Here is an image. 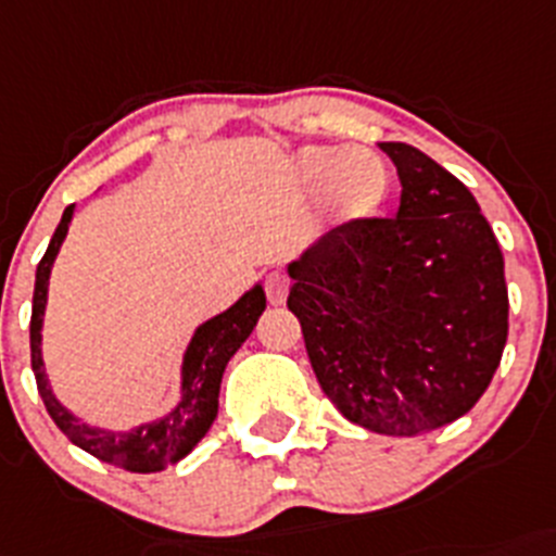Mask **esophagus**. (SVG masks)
<instances>
[{"mask_svg":"<svg viewBox=\"0 0 556 556\" xmlns=\"http://www.w3.org/2000/svg\"><path fill=\"white\" fill-rule=\"evenodd\" d=\"M263 288H266L268 304L279 307V304H285V299H288L290 282H288V277H285L282 271H271L266 277V282H263Z\"/></svg>","mask_w":556,"mask_h":556,"instance_id":"obj_1","label":"esophagus"}]
</instances>
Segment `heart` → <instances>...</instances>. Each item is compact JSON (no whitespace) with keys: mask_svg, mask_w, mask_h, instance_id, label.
I'll use <instances>...</instances> for the list:
<instances>
[{"mask_svg":"<svg viewBox=\"0 0 556 556\" xmlns=\"http://www.w3.org/2000/svg\"><path fill=\"white\" fill-rule=\"evenodd\" d=\"M299 175L307 186L329 184V202L342 219L370 216L387 191L383 161L370 150L309 148L299 155Z\"/></svg>","mask_w":556,"mask_h":556,"instance_id":"b5f03b06","label":"heart"}]
</instances>
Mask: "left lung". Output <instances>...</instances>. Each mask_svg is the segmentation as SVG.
Wrapping results in <instances>:
<instances>
[{"label": "left lung", "instance_id": "left-lung-1", "mask_svg": "<svg viewBox=\"0 0 556 556\" xmlns=\"http://www.w3.org/2000/svg\"><path fill=\"white\" fill-rule=\"evenodd\" d=\"M381 150L401 175V211L337 227L293 263L288 309L342 417L419 435L464 417L500 367L505 257L455 175L412 144Z\"/></svg>", "mask_w": 556, "mask_h": 556}]
</instances>
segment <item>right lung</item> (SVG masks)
<instances>
[{
	"mask_svg": "<svg viewBox=\"0 0 556 556\" xmlns=\"http://www.w3.org/2000/svg\"><path fill=\"white\" fill-rule=\"evenodd\" d=\"M71 216H74V205L65 207V214H62L54 236H51L49 249L40 257L38 274H35L29 349H33V370L35 381H38V392L56 428L85 453L96 455L103 464H112L126 471H139V475L167 469L169 464L189 455L191 447L214 425L216 408H219L222 372H225L230 356L241 349V342L252 334L254 324L266 309V293H263V288L249 290L227 313L216 315V318H211L197 329L184 362V401L178 403L173 414H167V417L153 425H142L131 433H106V430L87 428L51 395L43 372V359H40V324H43L49 271L56 257V249H60L62 238L67 232V225H71Z\"/></svg>",
	"mask_w": 556,
	"mask_h": 556,
	"instance_id": "add662e5",
	"label": "right lung"
}]
</instances>
